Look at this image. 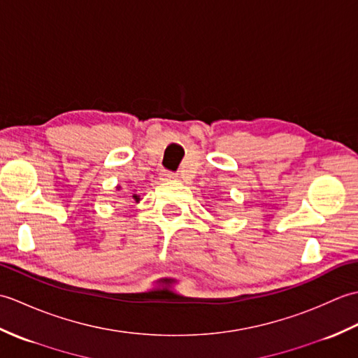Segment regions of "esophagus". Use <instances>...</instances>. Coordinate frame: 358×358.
I'll return each instance as SVG.
<instances>
[{
  "label": "esophagus",
  "instance_id": "obj_1",
  "mask_svg": "<svg viewBox=\"0 0 358 358\" xmlns=\"http://www.w3.org/2000/svg\"><path fill=\"white\" fill-rule=\"evenodd\" d=\"M159 178H162L163 181H173V180H177V178H175V175L171 173V172H162V175H159Z\"/></svg>",
  "mask_w": 358,
  "mask_h": 358
}]
</instances>
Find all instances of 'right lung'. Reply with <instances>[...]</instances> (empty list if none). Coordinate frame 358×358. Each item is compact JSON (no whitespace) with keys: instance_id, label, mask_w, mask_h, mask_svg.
I'll return each instance as SVG.
<instances>
[{"instance_id":"obj_1","label":"right lung","mask_w":358,"mask_h":358,"mask_svg":"<svg viewBox=\"0 0 358 358\" xmlns=\"http://www.w3.org/2000/svg\"><path fill=\"white\" fill-rule=\"evenodd\" d=\"M117 189H118V191H120V189H121V187H120V186H117ZM131 196H132V199H134V200H135L136 203H138V201L141 200V199H140V195H138V194H136V191H132V195H131Z\"/></svg>"}]
</instances>
